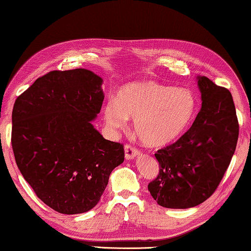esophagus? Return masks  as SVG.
Segmentation results:
<instances>
[{
	"label": "esophagus",
	"instance_id": "obj_1",
	"mask_svg": "<svg viewBox=\"0 0 251 251\" xmlns=\"http://www.w3.org/2000/svg\"><path fill=\"white\" fill-rule=\"evenodd\" d=\"M138 154H140V151H138L137 149H135L129 144L125 145V158L127 160H132L135 158V156H137Z\"/></svg>",
	"mask_w": 251,
	"mask_h": 251
}]
</instances>
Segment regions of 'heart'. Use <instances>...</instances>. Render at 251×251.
<instances>
[{"label":"heart","instance_id":"b5f03b06","mask_svg":"<svg viewBox=\"0 0 251 251\" xmlns=\"http://www.w3.org/2000/svg\"><path fill=\"white\" fill-rule=\"evenodd\" d=\"M195 108L190 90L144 80L119 89L117 99L104 104L103 118L113 130L124 128L128 118H134V130L141 141L150 147H162L181 135Z\"/></svg>","mask_w":251,"mask_h":251}]
</instances>
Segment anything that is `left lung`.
<instances>
[{
	"label": "left lung",
	"instance_id": "left-lung-1",
	"mask_svg": "<svg viewBox=\"0 0 251 251\" xmlns=\"http://www.w3.org/2000/svg\"><path fill=\"white\" fill-rule=\"evenodd\" d=\"M201 108L174 144L155 153L160 171L148 188L167 208L197 206L212 196L231 162L239 136L232 95L206 76H197Z\"/></svg>",
	"mask_w": 251,
	"mask_h": 251
}]
</instances>
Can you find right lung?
Masks as SVG:
<instances>
[{
    "label": "right lung",
    "mask_w": 251,
    "mask_h": 251,
    "mask_svg": "<svg viewBox=\"0 0 251 251\" xmlns=\"http://www.w3.org/2000/svg\"><path fill=\"white\" fill-rule=\"evenodd\" d=\"M91 71H51L18 97L11 143L17 166L45 204L80 214L98 204L109 176L124 162V145L92 125L103 101Z\"/></svg>",
    "instance_id": "obj_1"
}]
</instances>
